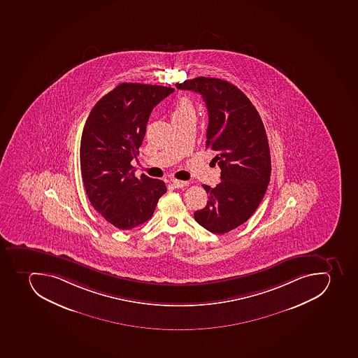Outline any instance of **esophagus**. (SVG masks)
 Returning <instances> with one entry per match:
<instances>
[{
	"label": "esophagus",
	"instance_id": "esophagus-1",
	"mask_svg": "<svg viewBox=\"0 0 358 358\" xmlns=\"http://www.w3.org/2000/svg\"><path fill=\"white\" fill-rule=\"evenodd\" d=\"M172 185L175 186V188H182V187L188 186V182L182 180H172Z\"/></svg>",
	"mask_w": 358,
	"mask_h": 358
}]
</instances>
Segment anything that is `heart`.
I'll list each match as a JSON object with an SVG mask.
<instances>
[{
  "label": "heart",
  "mask_w": 358,
  "mask_h": 358,
  "mask_svg": "<svg viewBox=\"0 0 358 358\" xmlns=\"http://www.w3.org/2000/svg\"><path fill=\"white\" fill-rule=\"evenodd\" d=\"M190 115H195V106L188 97H180L178 99V102L176 103L175 108H173L172 119Z\"/></svg>",
  "instance_id": "1"
}]
</instances>
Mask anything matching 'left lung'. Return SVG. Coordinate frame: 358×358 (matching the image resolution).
Instances as JSON below:
<instances>
[{
    "label": "left lung",
    "mask_w": 358,
    "mask_h": 358,
    "mask_svg": "<svg viewBox=\"0 0 358 358\" xmlns=\"http://www.w3.org/2000/svg\"><path fill=\"white\" fill-rule=\"evenodd\" d=\"M199 93L208 112L206 148L215 153L221 182L203 185L208 204L194 213L213 234H223L246 222L264 197L270 182L271 157L264 124L250 99L219 78H199L176 85Z\"/></svg>",
    "instance_id": "obj_1"
}]
</instances>
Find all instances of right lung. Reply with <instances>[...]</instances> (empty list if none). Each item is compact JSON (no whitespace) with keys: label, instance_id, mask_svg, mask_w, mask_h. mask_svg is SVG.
Masks as SVG:
<instances>
[{"label":"right lung","instance_id":"right-lung-1","mask_svg":"<svg viewBox=\"0 0 358 358\" xmlns=\"http://www.w3.org/2000/svg\"><path fill=\"white\" fill-rule=\"evenodd\" d=\"M175 92L157 85L122 83L95 104L80 141V169L93 208L115 228L130 230L153 215L164 181L135 177L132 159L139 154L154 106Z\"/></svg>","mask_w":358,"mask_h":358}]
</instances>
